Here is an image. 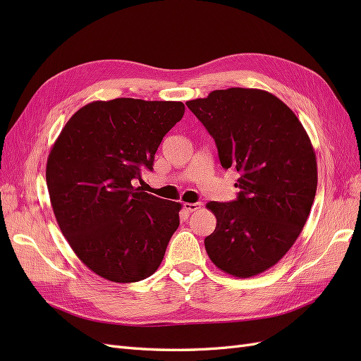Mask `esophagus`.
<instances>
[{
  "label": "esophagus",
  "mask_w": 361,
  "mask_h": 361,
  "mask_svg": "<svg viewBox=\"0 0 361 361\" xmlns=\"http://www.w3.org/2000/svg\"><path fill=\"white\" fill-rule=\"evenodd\" d=\"M183 207H185V211L194 212V211L200 209V203H183Z\"/></svg>",
  "instance_id": "34e87169"
}]
</instances>
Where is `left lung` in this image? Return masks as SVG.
Masks as SVG:
<instances>
[{"instance_id":"1","label":"left lung","mask_w":361,"mask_h":361,"mask_svg":"<svg viewBox=\"0 0 361 361\" xmlns=\"http://www.w3.org/2000/svg\"><path fill=\"white\" fill-rule=\"evenodd\" d=\"M187 106L215 140L223 169L239 173L236 200L206 204L216 216L207 256L231 276H257L288 253L307 221L318 187L310 138L265 90H214Z\"/></svg>"}]
</instances>
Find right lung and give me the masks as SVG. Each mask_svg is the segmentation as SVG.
I'll list each match as a JSON object with an SVG mask.
<instances>
[{"label":"right lung","instance_id":"obj_1","mask_svg":"<svg viewBox=\"0 0 361 361\" xmlns=\"http://www.w3.org/2000/svg\"><path fill=\"white\" fill-rule=\"evenodd\" d=\"M185 105L117 97L80 108L64 125L47 164L60 231L82 264L114 283L154 274L179 227L180 203L133 187Z\"/></svg>","mask_w":361,"mask_h":361}]
</instances>
